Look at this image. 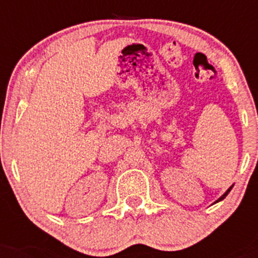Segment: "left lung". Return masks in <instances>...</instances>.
Here are the masks:
<instances>
[{
  "label": "left lung",
  "instance_id": "left-lung-1",
  "mask_svg": "<svg viewBox=\"0 0 258 258\" xmlns=\"http://www.w3.org/2000/svg\"><path fill=\"white\" fill-rule=\"evenodd\" d=\"M231 188H232V187H230V188H228V189H227V191H226V192H225V194H223V195H222V196H221V197H220V199H218V200H217V201H216V202H218V201H221V200H223V199H225V197H226V196H227V195H228V192H230V191H231Z\"/></svg>",
  "mask_w": 258,
  "mask_h": 258
}]
</instances>
